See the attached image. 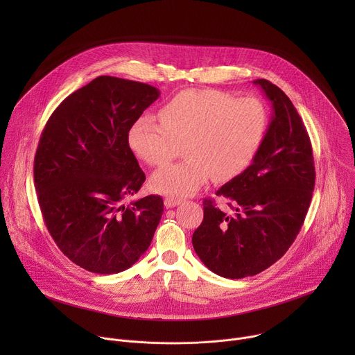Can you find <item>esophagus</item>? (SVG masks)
<instances>
[{
    "label": "esophagus",
    "mask_w": 355,
    "mask_h": 355,
    "mask_svg": "<svg viewBox=\"0 0 355 355\" xmlns=\"http://www.w3.org/2000/svg\"><path fill=\"white\" fill-rule=\"evenodd\" d=\"M182 204V199L181 198H174V196H167L164 199V205L166 208H174V207H178Z\"/></svg>",
    "instance_id": "esophagus-1"
}]
</instances>
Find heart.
I'll use <instances>...</instances> for the list:
<instances>
[{"instance_id": "heart-1", "label": "heart", "mask_w": 355, "mask_h": 355, "mask_svg": "<svg viewBox=\"0 0 355 355\" xmlns=\"http://www.w3.org/2000/svg\"><path fill=\"white\" fill-rule=\"evenodd\" d=\"M160 122L137 118L129 128L132 153L148 166H163L184 146L185 160L151 175L155 191L189 195L212 177L226 182L254 162L267 136L270 116L259 98L216 89L189 88L174 95L160 110Z\"/></svg>"}]
</instances>
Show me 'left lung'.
<instances>
[{
	"label": "left lung",
	"mask_w": 355,
	"mask_h": 355,
	"mask_svg": "<svg viewBox=\"0 0 355 355\" xmlns=\"http://www.w3.org/2000/svg\"><path fill=\"white\" fill-rule=\"evenodd\" d=\"M252 83L271 103L267 136L248 168L216 191L236 214L229 216L205 199L204 220L192 234L200 261L230 279L256 275L285 254L315 188L312 144L296 108L268 80Z\"/></svg>",
	"instance_id": "left-lung-1"
}]
</instances>
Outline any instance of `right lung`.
<instances>
[{
	"mask_svg": "<svg viewBox=\"0 0 355 355\" xmlns=\"http://www.w3.org/2000/svg\"><path fill=\"white\" fill-rule=\"evenodd\" d=\"M159 96L148 84L101 76L69 95L42 132L33 178L46 227L89 272L130 268L162 219L159 195L123 204L146 180L128 132Z\"/></svg>",
	"mask_w": 355,
	"mask_h": 355,
	"instance_id": "obj_1",
	"label": "right lung"
}]
</instances>
